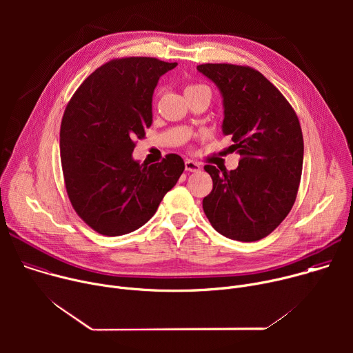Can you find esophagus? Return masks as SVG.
<instances>
[{"instance_id":"esophagus-1","label":"esophagus","mask_w":353,"mask_h":353,"mask_svg":"<svg viewBox=\"0 0 353 353\" xmlns=\"http://www.w3.org/2000/svg\"><path fill=\"white\" fill-rule=\"evenodd\" d=\"M184 166H185V170H187V172H198V170L201 169L199 163H196V162H194V161H185Z\"/></svg>"}]
</instances>
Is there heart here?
Returning a JSON list of instances; mask_svg holds the SVG:
<instances>
[{
	"label": "heart",
	"mask_w": 353,
	"mask_h": 353,
	"mask_svg": "<svg viewBox=\"0 0 353 353\" xmlns=\"http://www.w3.org/2000/svg\"><path fill=\"white\" fill-rule=\"evenodd\" d=\"M185 96L187 94H191V93H196V92H210L208 86L207 85H203V83H191L185 88Z\"/></svg>",
	"instance_id": "obj_1"
}]
</instances>
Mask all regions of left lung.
I'll return each mask as SVG.
<instances>
[{"mask_svg": "<svg viewBox=\"0 0 353 353\" xmlns=\"http://www.w3.org/2000/svg\"><path fill=\"white\" fill-rule=\"evenodd\" d=\"M223 96L222 131L240 155L234 170L204 166L212 191L203 208L228 239L257 241L290 212L303 169V134L286 97L257 70L236 64H201Z\"/></svg>", "mask_w": 353, "mask_h": 353, "instance_id": "left-lung-1", "label": "left lung"}]
</instances>
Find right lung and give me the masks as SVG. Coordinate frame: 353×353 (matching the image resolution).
Wrapping results in <instances>:
<instances>
[{"label":"right lung","instance_id":"1","mask_svg":"<svg viewBox=\"0 0 353 353\" xmlns=\"http://www.w3.org/2000/svg\"><path fill=\"white\" fill-rule=\"evenodd\" d=\"M177 63L121 57L92 72L68 102L60 128V155L71 205L103 236L131 233L152 218L184 172L176 154L162 162L132 159L137 139L152 124V94Z\"/></svg>","mask_w":353,"mask_h":353}]
</instances>
